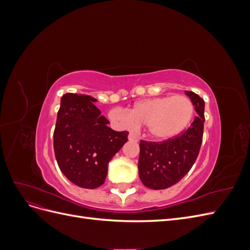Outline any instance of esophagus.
Here are the masks:
<instances>
[{
	"mask_svg": "<svg viewBox=\"0 0 250 250\" xmlns=\"http://www.w3.org/2000/svg\"><path fill=\"white\" fill-rule=\"evenodd\" d=\"M128 140H129L130 142H138L139 141V137H138L137 134L130 132L129 134H128Z\"/></svg>",
	"mask_w": 250,
	"mask_h": 250,
	"instance_id": "1",
	"label": "esophagus"
}]
</instances>
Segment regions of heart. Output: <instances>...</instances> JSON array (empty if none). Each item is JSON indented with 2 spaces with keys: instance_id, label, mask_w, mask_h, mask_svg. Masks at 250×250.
I'll return each mask as SVG.
<instances>
[{
  "instance_id": "obj_1",
  "label": "heart",
  "mask_w": 250,
  "mask_h": 250,
  "mask_svg": "<svg viewBox=\"0 0 250 250\" xmlns=\"http://www.w3.org/2000/svg\"><path fill=\"white\" fill-rule=\"evenodd\" d=\"M194 106L184 95L149 98L134 103L127 113L113 109L109 118L121 124L145 125L147 134L157 141L177 137L191 122Z\"/></svg>"
}]
</instances>
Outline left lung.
Listing matches in <instances>:
<instances>
[{
  "instance_id": "1",
  "label": "left lung",
  "mask_w": 250,
  "mask_h": 250,
  "mask_svg": "<svg viewBox=\"0 0 250 250\" xmlns=\"http://www.w3.org/2000/svg\"><path fill=\"white\" fill-rule=\"evenodd\" d=\"M185 93L197 112L191 127L166 142L140 143L139 175L143 185L149 188L164 190L176 185L191 170L198 156L203 135L204 101L193 92Z\"/></svg>"
}]
</instances>
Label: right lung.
I'll list each match as a JSON object with an SVG mask.
<instances>
[{
	"label": "right lung",
	"mask_w": 250,
	"mask_h": 250,
	"mask_svg": "<svg viewBox=\"0 0 250 250\" xmlns=\"http://www.w3.org/2000/svg\"><path fill=\"white\" fill-rule=\"evenodd\" d=\"M87 95L65 94L60 100L54 130L58 167L71 183L96 188L104 184L111 158L128 141L127 131H115Z\"/></svg>",
	"instance_id": "obj_1"
}]
</instances>
